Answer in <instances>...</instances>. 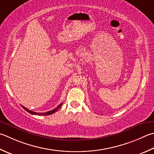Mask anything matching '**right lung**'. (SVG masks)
<instances>
[{
    "instance_id": "obj_1",
    "label": "right lung",
    "mask_w": 154,
    "mask_h": 154,
    "mask_svg": "<svg viewBox=\"0 0 154 154\" xmlns=\"http://www.w3.org/2000/svg\"><path fill=\"white\" fill-rule=\"evenodd\" d=\"M63 105V103H61L59 105H58L55 109H54L53 110H51V111H47V112H45V113H37V112H35V111H32L31 110H29L27 109V108L25 107L24 106H23V105H21V106L23 107V108L25 110H26L27 112H29V113L32 114V115H38V116H49L51 115V114H53L55 112H56V111L58 110L60 107H61V105Z\"/></svg>"
}]
</instances>
